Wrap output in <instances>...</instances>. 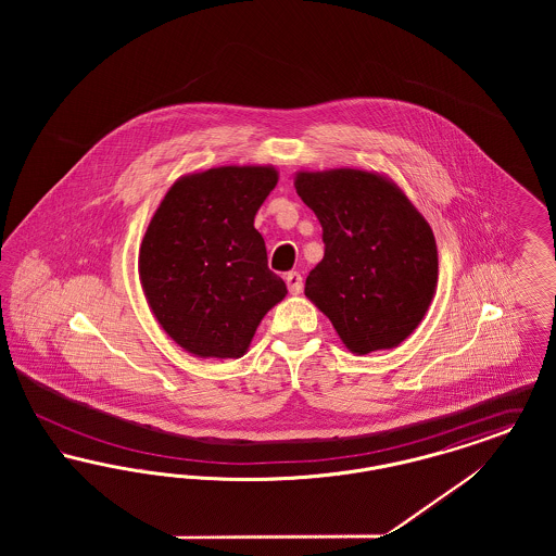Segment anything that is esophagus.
Masks as SVG:
<instances>
[{
	"label": "esophagus",
	"instance_id": "34e87169",
	"mask_svg": "<svg viewBox=\"0 0 556 556\" xmlns=\"http://www.w3.org/2000/svg\"><path fill=\"white\" fill-rule=\"evenodd\" d=\"M286 283H288V290L293 295H300L302 293V275L300 273H295V270H291L286 275Z\"/></svg>",
	"mask_w": 556,
	"mask_h": 556
}]
</instances>
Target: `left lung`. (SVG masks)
I'll list each match as a JSON object with an SVG mask.
<instances>
[{"label": "left lung", "mask_w": 556, "mask_h": 556, "mask_svg": "<svg viewBox=\"0 0 556 556\" xmlns=\"http://www.w3.org/2000/svg\"><path fill=\"white\" fill-rule=\"evenodd\" d=\"M293 186L325 241L306 298L352 354L402 344L438 288V245L424 214L375 170H298Z\"/></svg>", "instance_id": "left-lung-1"}]
</instances>
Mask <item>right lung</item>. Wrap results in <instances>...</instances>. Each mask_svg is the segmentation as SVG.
I'll return each mask as SVG.
<instances>
[{"label":"right lung","instance_id":"obj_1","mask_svg":"<svg viewBox=\"0 0 556 556\" xmlns=\"http://www.w3.org/2000/svg\"><path fill=\"white\" fill-rule=\"evenodd\" d=\"M270 164L179 177L139 245V281L166 336L200 358H239L288 288L266 266L254 216L275 189Z\"/></svg>","mask_w":556,"mask_h":556}]
</instances>
